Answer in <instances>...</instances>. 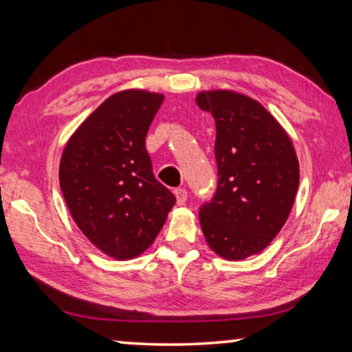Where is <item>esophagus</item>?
<instances>
[{"instance_id": "esophagus-1", "label": "esophagus", "mask_w": 352, "mask_h": 352, "mask_svg": "<svg viewBox=\"0 0 352 352\" xmlns=\"http://www.w3.org/2000/svg\"><path fill=\"white\" fill-rule=\"evenodd\" d=\"M174 194H175V197H177V204L178 205L186 204V200H188V190L186 189L178 188V189L174 190Z\"/></svg>"}]
</instances>
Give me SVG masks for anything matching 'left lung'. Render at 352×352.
<instances>
[{"label": "left lung", "instance_id": "1", "mask_svg": "<svg viewBox=\"0 0 352 352\" xmlns=\"http://www.w3.org/2000/svg\"><path fill=\"white\" fill-rule=\"evenodd\" d=\"M195 102L216 121L219 183L200 208L214 253L228 261L258 254L281 231L300 184L294 144L275 116L245 94L200 91Z\"/></svg>", "mask_w": 352, "mask_h": 352}]
</instances>
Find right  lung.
<instances>
[{"label":"right lung","instance_id":"obj_1","mask_svg":"<svg viewBox=\"0 0 352 352\" xmlns=\"http://www.w3.org/2000/svg\"><path fill=\"white\" fill-rule=\"evenodd\" d=\"M164 94L105 99L65 144L58 182L71 217L104 254L133 259L152 245L175 204L152 172L146 135Z\"/></svg>","mask_w":352,"mask_h":352}]
</instances>
